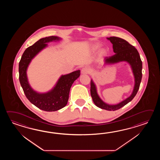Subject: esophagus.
<instances>
[{
  "instance_id": "34e87169",
  "label": "esophagus",
  "mask_w": 160,
  "mask_h": 160,
  "mask_svg": "<svg viewBox=\"0 0 160 160\" xmlns=\"http://www.w3.org/2000/svg\"><path fill=\"white\" fill-rule=\"evenodd\" d=\"M89 70L87 68H82L81 70L82 74H88L89 73Z\"/></svg>"
}]
</instances>
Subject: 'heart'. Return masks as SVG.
<instances>
[{
	"instance_id": "b5f03b06",
	"label": "heart",
	"mask_w": 160,
	"mask_h": 160,
	"mask_svg": "<svg viewBox=\"0 0 160 160\" xmlns=\"http://www.w3.org/2000/svg\"><path fill=\"white\" fill-rule=\"evenodd\" d=\"M100 47V44H95L94 45H93L92 46V49L93 50H97ZM106 54V50L105 49L103 48L101 51H100V55L101 56H103V55H105Z\"/></svg>"
}]
</instances>
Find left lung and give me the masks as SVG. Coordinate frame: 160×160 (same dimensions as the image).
I'll list each match as a JSON object with an SVG mask.
<instances>
[{"label": "left lung", "mask_w": 160, "mask_h": 160, "mask_svg": "<svg viewBox=\"0 0 160 160\" xmlns=\"http://www.w3.org/2000/svg\"><path fill=\"white\" fill-rule=\"evenodd\" d=\"M107 39L112 43L113 51L116 54L111 57H106L104 60L105 65L126 62L130 65L134 77V86L132 94L122 102L116 105H109L103 102L97 93V87L94 82L92 79L91 80L90 94L95 105L101 109L114 111L121 108L130 102L137 94L142 79V63L137 50L127 41L116 37L107 38Z\"/></svg>", "instance_id": "left-lung-1"}]
</instances>
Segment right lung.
<instances>
[{"label": "right lung", "mask_w": 160, "mask_h": 160, "mask_svg": "<svg viewBox=\"0 0 160 160\" xmlns=\"http://www.w3.org/2000/svg\"><path fill=\"white\" fill-rule=\"evenodd\" d=\"M61 39V38L55 36L39 39L26 48L19 63V81L26 97L33 105L46 112L57 111L67 105L70 90L74 82L80 76V70L61 75L51 90L47 92L40 93L35 91L31 87L27 78V70L32 59L48 46V43Z\"/></svg>", "instance_id": "right-lung-1"}]
</instances>
